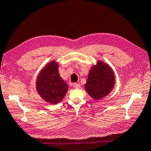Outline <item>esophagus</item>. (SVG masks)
Masks as SVG:
<instances>
[{
    "instance_id": "obj_1",
    "label": "esophagus",
    "mask_w": 151,
    "mask_h": 151,
    "mask_svg": "<svg viewBox=\"0 0 151 151\" xmlns=\"http://www.w3.org/2000/svg\"><path fill=\"white\" fill-rule=\"evenodd\" d=\"M73 87L75 88V89H79V88L81 87V85H79V83H73Z\"/></svg>"
}]
</instances>
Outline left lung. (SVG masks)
Wrapping results in <instances>:
<instances>
[{"instance_id":"left-lung-1","label":"left lung","mask_w":151,"mask_h":151,"mask_svg":"<svg viewBox=\"0 0 151 151\" xmlns=\"http://www.w3.org/2000/svg\"><path fill=\"white\" fill-rule=\"evenodd\" d=\"M115 85V76L109 65L102 61H97L89 72L85 89L95 99L100 100L109 95Z\"/></svg>"}]
</instances>
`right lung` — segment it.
<instances>
[{"label": "right lung", "mask_w": 151, "mask_h": 151, "mask_svg": "<svg viewBox=\"0 0 151 151\" xmlns=\"http://www.w3.org/2000/svg\"><path fill=\"white\" fill-rule=\"evenodd\" d=\"M36 90L41 97L49 103L61 102L68 90V85L58 72V63H48L41 71L36 81Z\"/></svg>", "instance_id": "obj_1"}]
</instances>
